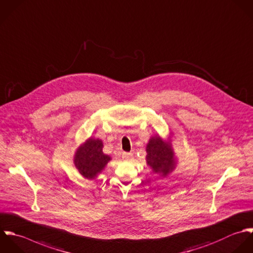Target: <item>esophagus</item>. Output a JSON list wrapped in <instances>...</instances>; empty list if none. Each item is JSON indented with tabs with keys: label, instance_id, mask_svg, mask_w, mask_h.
<instances>
[{
	"label": "esophagus",
	"instance_id": "1",
	"mask_svg": "<svg viewBox=\"0 0 253 253\" xmlns=\"http://www.w3.org/2000/svg\"><path fill=\"white\" fill-rule=\"evenodd\" d=\"M123 159L126 160V161L131 160L132 159V154L131 153H124L123 154Z\"/></svg>",
	"mask_w": 253,
	"mask_h": 253
}]
</instances>
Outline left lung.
<instances>
[{"instance_id": "left-lung-1", "label": "left lung", "mask_w": 253, "mask_h": 253, "mask_svg": "<svg viewBox=\"0 0 253 253\" xmlns=\"http://www.w3.org/2000/svg\"><path fill=\"white\" fill-rule=\"evenodd\" d=\"M146 163L154 172L166 176L174 169L175 159L170 141L163 140L159 135L149 139L146 146Z\"/></svg>"}]
</instances>
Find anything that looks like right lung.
I'll list each match as a JSON object with an SVG mask.
<instances>
[{"instance_id": "obj_1", "label": "right lung", "mask_w": 253, "mask_h": 253, "mask_svg": "<svg viewBox=\"0 0 253 253\" xmlns=\"http://www.w3.org/2000/svg\"><path fill=\"white\" fill-rule=\"evenodd\" d=\"M102 149V140L91 137L78 148L74 157V163L85 178H95L111 160V157L104 154Z\"/></svg>"}]
</instances>
